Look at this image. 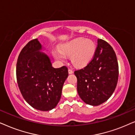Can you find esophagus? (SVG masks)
Returning a JSON list of instances; mask_svg holds the SVG:
<instances>
[{
    "label": "esophagus",
    "mask_w": 135,
    "mask_h": 135,
    "mask_svg": "<svg viewBox=\"0 0 135 135\" xmlns=\"http://www.w3.org/2000/svg\"><path fill=\"white\" fill-rule=\"evenodd\" d=\"M73 73V71L72 70V69H69V74H71V73Z\"/></svg>",
    "instance_id": "34e87169"
}]
</instances>
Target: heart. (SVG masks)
Instances as JSON below:
<instances>
[{
    "label": "heart",
    "instance_id": "1",
    "mask_svg": "<svg viewBox=\"0 0 135 135\" xmlns=\"http://www.w3.org/2000/svg\"><path fill=\"white\" fill-rule=\"evenodd\" d=\"M60 49V51L54 52L55 59L64 61L66 55L71 57L73 64L81 67L92 59L96 51V44L93 41L80 37L62 45Z\"/></svg>",
    "mask_w": 135,
    "mask_h": 135
}]
</instances>
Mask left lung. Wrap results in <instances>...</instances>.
<instances>
[{"label":"left lung","instance_id":"obj_1","mask_svg":"<svg viewBox=\"0 0 135 135\" xmlns=\"http://www.w3.org/2000/svg\"><path fill=\"white\" fill-rule=\"evenodd\" d=\"M74 73L78 93L86 104L95 106L106 101L115 89L118 78L117 59L112 46L98 39L92 60Z\"/></svg>","mask_w":135,"mask_h":135}]
</instances>
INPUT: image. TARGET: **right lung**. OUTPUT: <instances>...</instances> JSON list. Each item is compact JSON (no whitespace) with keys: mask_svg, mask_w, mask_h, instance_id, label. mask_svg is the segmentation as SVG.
Wrapping results in <instances>:
<instances>
[{"mask_svg":"<svg viewBox=\"0 0 135 135\" xmlns=\"http://www.w3.org/2000/svg\"><path fill=\"white\" fill-rule=\"evenodd\" d=\"M41 49L37 39L28 42L19 54L16 75L25 100L37 110L48 111L60 100L69 72L66 66L54 68L49 57L39 51Z\"/></svg>","mask_w":135,"mask_h":135,"instance_id":"add662e5","label":"right lung"}]
</instances>
